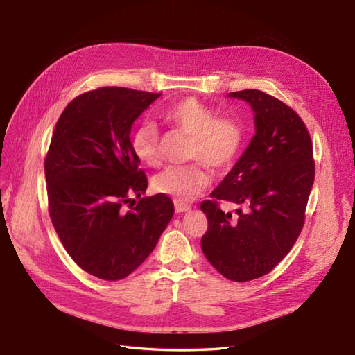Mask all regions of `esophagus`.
<instances>
[{"instance_id": "obj_1", "label": "esophagus", "mask_w": 355, "mask_h": 355, "mask_svg": "<svg viewBox=\"0 0 355 355\" xmlns=\"http://www.w3.org/2000/svg\"><path fill=\"white\" fill-rule=\"evenodd\" d=\"M187 210H191L189 205H184V202H182V201H175V212L177 214H183V212H187Z\"/></svg>"}]
</instances>
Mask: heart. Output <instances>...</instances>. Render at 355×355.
Masks as SVG:
<instances>
[{
  "label": "heart",
  "mask_w": 355,
  "mask_h": 355,
  "mask_svg": "<svg viewBox=\"0 0 355 355\" xmlns=\"http://www.w3.org/2000/svg\"><path fill=\"white\" fill-rule=\"evenodd\" d=\"M164 123L189 134L191 160L183 166H169L154 178V189L177 201H189L206 189L210 175L204 165L216 173L229 172L236 164L245 145V126L236 117L218 112L193 97L178 101L160 112ZM131 149L146 166L160 163V137L153 123H141L131 135ZM202 162L205 164H202Z\"/></svg>",
  "instance_id": "b5f03b06"
}]
</instances>
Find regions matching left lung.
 Wrapping results in <instances>:
<instances>
[{
	"mask_svg": "<svg viewBox=\"0 0 355 355\" xmlns=\"http://www.w3.org/2000/svg\"><path fill=\"white\" fill-rule=\"evenodd\" d=\"M229 97L250 103L256 132L212 200L201 202L209 221L201 248L224 277L247 282L270 273L296 243L315 168L310 132L288 105L259 89ZM220 200L240 206L235 218Z\"/></svg>",
	"mask_w": 355,
	"mask_h": 355,
	"instance_id": "8db88e82",
	"label": "left lung"
}]
</instances>
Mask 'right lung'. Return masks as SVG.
I'll return each mask as SVG.
<instances>
[{
	"label": "right lung",
	"mask_w": 355,
	"mask_h": 355,
	"mask_svg": "<svg viewBox=\"0 0 355 355\" xmlns=\"http://www.w3.org/2000/svg\"><path fill=\"white\" fill-rule=\"evenodd\" d=\"M160 96L92 89L67 105L51 135L44 163L51 223L71 259L105 281L141 266L173 215L168 195L143 197L148 178L130 139L134 120Z\"/></svg>",
	"instance_id": "add662e5"
}]
</instances>
